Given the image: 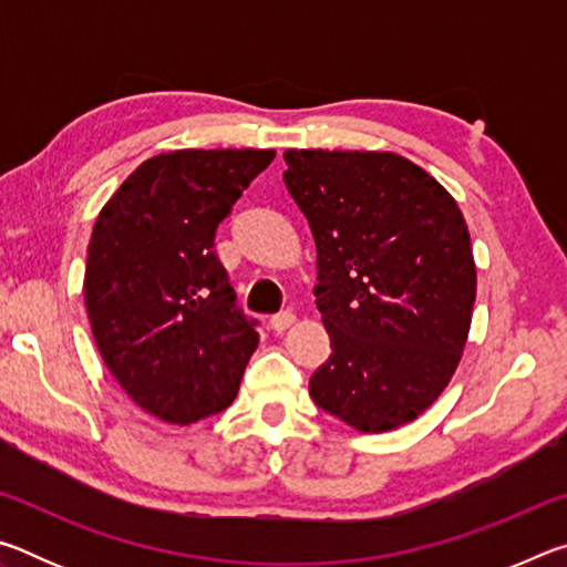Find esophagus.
<instances>
[{
    "mask_svg": "<svg viewBox=\"0 0 567 567\" xmlns=\"http://www.w3.org/2000/svg\"><path fill=\"white\" fill-rule=\"evenodd\" d=\"M295 322H297V315H295L292 310H285V312H280V315H275V318L270 320V324L275 328V332H285V330H290Z\"/></svg>",
    "mask_w": 567,
    "mask_h": 567,
    "instance_id": "1",
    "label": "esophagus"
}]
</instances>
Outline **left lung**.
<instances>
[{
    "label": "left lung",
    "mask_w": 567,
    "mask_h": 567,
    "mask_svg": "<svg viewBox=\"0 0 567 567\" xmlns=\"http://www.w3.org/2000/svg\"><path fill=\"white\" fill-rule=\"evenodd\" d=\"M285 185L318 245L330 360L310 395L358 433L420 417L453 380L475 305L455 197L395 152L285 150Z\"/></svg>",
    "instance_id": "8db88e82"
}]
</instances>
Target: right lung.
Masks as SVG:
<instances>
[{
    "label": "right lung",
    "instance_id": "right-lung-1",
    "mask_svg": "<svg viewBox=\"0 0 567 567\" xmlns=\"http://www.w3.org/2000/svg\"><path fill=\"white\" fill-rule=\"evenodd\" d=\"M275 150H175L100 209L84 307L104 364L137 405L189 425L233 405L260 342L235 305L215 229Z\"/></svg>",
    "mask_w": 567,
    "mask_h": 567
}]
</instances>
